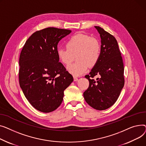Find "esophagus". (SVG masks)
<instances>
[{
	"mask_svg": "<svg viewBox=\"0 0 146 146\" xmlns=\"http://www.w3.org/2000/svg\"><path fill=\"white\" fill-rule=\"evenodd\" d=\"M74 81H77L78 80V78H77L76 76H74Z\"/></svg>",
	"mask_w": 146,
	"mask_h": 146,
	"instance_id": "obj_1",
	"label": "esophagus"
}]
</instances>
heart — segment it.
Here are the masks:
<instances>
[{
    "instance_id": "1",
    "label": "heart",
    "mask_w": 146,
    "mask_h": 146,
    "mask_svg": "<svg viewBox=\"0 0 146 146\" xmlns=\"http://www.w3.org/2000/svg\"><path fill=\"white\" fill-rule=\"evenodd\" d=\"M66 48L57 49V56L63 64L68 65L76 56V62L67 66V70L77 76L87 71L88 65L94 66L98 62L101 52L100 42L83 33H77L66 42Z\"/></svg>"
}]
</instances>
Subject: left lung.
Masks as SVG:
<instances>
[{
    "instance_id": "8db88e82",
    "label": "left lung",
    "mask_w": 146,
    "mask_h": 146,
    "mask_svg": "<svg viewBox=\"0 0 146 146\" xmlns=\"http://www.w3.org/2000/svg\"><path fill=\"white\" fill-rule=\"evenodd\" d=\"M94 27L100 35L101 52L97 64L85 76L90 85L83 96L91 107L104 110L115 103L124 87V65L116 39L102 28ZM97 75L96 81L92 78Z\"/></svg>"
}]
</instances>
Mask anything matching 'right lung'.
Masks as SVG:
<instances>
[{"instance_id": "right-lung-1", "label": "right lung", "mask_w": 146, "mask_h": 146, "mask_svg": "<svg viewBox=\"0 0 146 146\" xmlns=\"http://www.w3.org/2000/svg\"><path fill=\"white\" fill-rule=\"evenodd\" d=\"M71 32L52 27L36 31L21 52L20 87L29 103L40 112H52L61 105L64 90L74 80L57 56L58 42Z\"/></svg>"}]
</instances>
